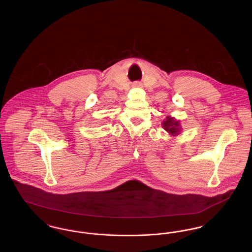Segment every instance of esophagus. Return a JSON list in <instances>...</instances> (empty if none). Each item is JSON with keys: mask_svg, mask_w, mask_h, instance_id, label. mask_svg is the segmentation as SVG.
<instances>
[{"mask_svg": "<svg viewBox=\"0 0 252 252\" xmlns=\"http://www.w3.org/2000/svg\"><path fill=\"white\" fill-rule=\"evenodd\" d=\"M133 87H135V88H139V87H142V83H140V82H135V83L133 84Z\"/></svg>", "mask_w": 252, "mask_h": 252, "instance_id": "esophagus-1", "label": "esophagus"}]
</instances>
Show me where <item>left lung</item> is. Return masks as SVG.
Listing matches in <instances>:
<instances>
[{
  "instance_id": "8db88e82",
  "label": "left lung",
  "mask_w": 252,
  "mask_h": 252,
  "mask_svg": "<svg viewBox=\"0 0 252 252\" xmlns=\"http://www.w3.org/2000/svg\"><path fill=\"white\" fill-rule=\"evenodd\" d=\"M161 126H162V128L165 131H167L170 136H173V137L180 135L182 130L180 121L177 120L176 118L171 116H167L166 119H164V121L161 123Z\"/></svg>"
}]
</instances>
